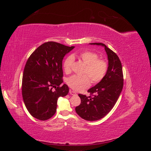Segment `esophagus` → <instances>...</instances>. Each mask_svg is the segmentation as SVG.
Listing matches in <instances>:
<instances>
[{"label":"esophagus","mask_w":151,"mask_h":151,"mask_svg":"<svg viewBox=\"0 0 151 151\" xmlns=\"http://www.w3.org/2000/svg\"><path fill=\"white\" fill-rule=\"evenodd\" d=\"M69 93H70V94H71V95H77V93L75 92V91H72V90H70V91H69Z\"/></svg>","instance_id":"34e87169"}]
</instances>
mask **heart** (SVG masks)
<instances>
[{"label":"heart","instance_id":"obj_1","mask_svg":"<svg viewBox=\"0 0 151 151\" xmlns=\"http://www.w3.org/2000/svg\"><path fill=\"white\" fill-rule=\"evenodd\" d=\"M77 56L86 64L84 71V74L86 75H74L67 78V83L72 89L76 91L83 90L88 88L91 85V78L94 84L99 83L104 79L108 68V63L106 60L99 58L96 53L89 50L79 53ZM74 60V58L70 55L65 58L63 62V70L67 74L71 72Z\"/></svg>","mask_w":151,"mask_h":151}]
</instances>
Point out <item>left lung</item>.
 Returning <instances> with one entry per match:
<instances>
[{"instance_id":"8db88e82","label":"left lung","mask_w":151,"mask_h":151,"mask_svg":"<svg viewBox=\"0 0 151 151\" xmlns=\"http://www.w3.org/2000/svg\"><path fill=\"white\" fill-rule=\"evenodd\" d=\"M90 45L104 48L108 56V68L104 79L88 91L91 94H95L93 97L79 94L81 103L76 107V111L86 120L96 121L106 116L115 106L123 89V75L122 63L115 52L101 43Z\"/></svg>"}]
</instances>
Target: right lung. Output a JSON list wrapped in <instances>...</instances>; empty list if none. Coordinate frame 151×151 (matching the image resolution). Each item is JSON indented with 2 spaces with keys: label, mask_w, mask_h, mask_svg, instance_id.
I'll return each instance as SVG.
<instances>
[{
  "label": "right lung",
  "mask_w": 151,
  "mask_h": 151,
  "mask_svg": "<svg viewBox=\"0 0 151 151\" xmlns=\"http://www.w3.org/2000/svg\"><path fill=\"white\" fill-rule=\"evenodd\" d=\"M74 48L54 42H46L36 48L27 60L22 76V95L27 109L36 119L44 121L52 118L57 111L58 98L68 94L67 84L60 86L63 83L62 60Z\"/></svg>",
  "instance_id": "obj_1"
}]
</instances>
